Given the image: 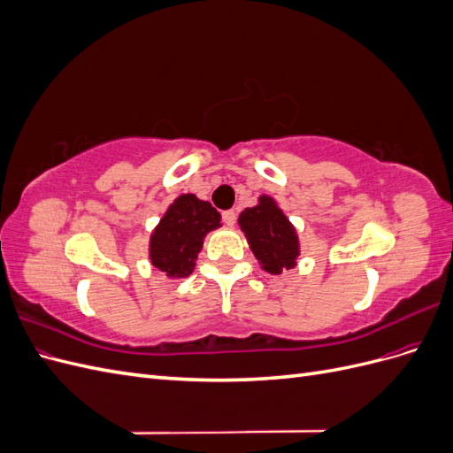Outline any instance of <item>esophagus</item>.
<instances>
[{
	"instance_id": "34e87169",
	"label": "esophagus",
	"mask_w": 453,
	"mask_h": 453,
	"mask_svg": "<svg viewBox=\"0 0 453 453\" xmlns=\"http://www.w3.org/2000/svg\"><path fill=\"white\" fill-rule=\"evenodd\" d=\"M223 221H225V225H228V226L234 225V223H236V211H232V210L223 211Z\"/></svg>"
}]
</instances>
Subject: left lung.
Segmentation results:
<instances>
[{
    "mask_svg": "<svg viewBox=\"0 0 453 453\" xmlns=\"http://www.w3.org/2000/svg\"><path fill=\"white\" fill-rule=\"evenodd\" d=\"M238 225L263 270L281 273L296 266L298 234L272 196L263 195L257 205L245 208L238 217Z\"/></svg>",
    "mask_w": 453,
    "mask_h": 453,
    "instance_id": "obj_1",
    "label": "left lung"
}]
</instances>
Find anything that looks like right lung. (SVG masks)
<instances>
[{
  "mask_svg": "<svg viewBox=\"0 0 453 453\" xmlns=\"http://www.w3.org/2000/svg\"><path fill=\"white\" fill-rule=\"evenodd\" d=\"M221 226V213L195 195H181L170 203L149 240V258L168 278H187L196 266L208 232Z\"/></svg>",
  "mask_w": 453,
  "mask_h": 453,
  "instance_id": "add662e5",
  "label": "right lung"
}]
</instances>
